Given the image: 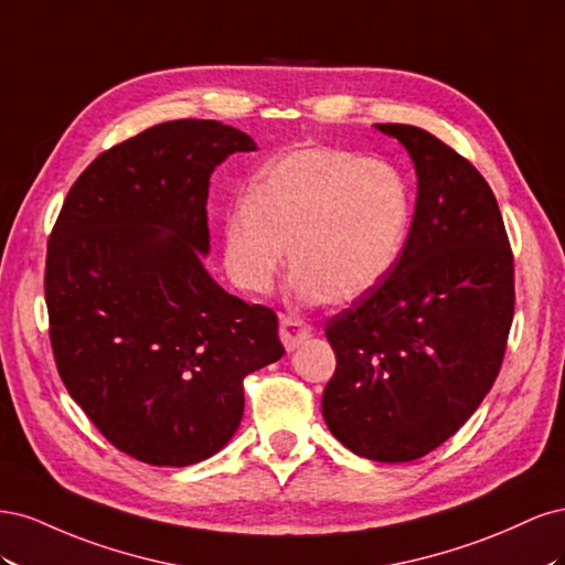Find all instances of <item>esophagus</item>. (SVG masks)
Here are the masks:
<instances>
[{"label":"esophagus","mask_w":565,"mask_h":565,"mask_svg":"<svg viewBox=\"0 0 565 565\" xmlns=\"http://www.w3.org/2000/svg\"><path fill=\"white\" fill-rule=\"evenodd\" d=\"M313 328L299 316H282L280 318V341L287 351H295L301 341L311 337Z\"/></svg>","instance_id":"34e87169"}]
</instances>
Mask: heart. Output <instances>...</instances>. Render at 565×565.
Listing matches in <instances>:
<instances>
[{"label":"heart","mask_w":565,"mask_h":565,"mask_svg":"<svg viewBox=\"0 0 565 565\" xmlns=\"http://www.w3.org/2000/svg\"><path fill=\"white\" fill-rule=\"evenodd\" d=\"M226 228V264L249 292H268L289 249L303 297L341 306L396 264L409 188L396 167L341 148H301L273 164Z\"/></svg>","instance_id":"1"}]
</instances>
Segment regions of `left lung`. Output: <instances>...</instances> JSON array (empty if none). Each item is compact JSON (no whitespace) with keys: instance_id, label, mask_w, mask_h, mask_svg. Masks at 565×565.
<instances>
[{"instance_id":"8db88e82","label":"left lung","mask_w":565,"mask_h":565,"mask_svg":"<svg viewBox=\"0 0 565 565\" xmlns=\"http://www.w3.org/2000/svg\"><path fill=\"white\" fill-rule=\"evenodd\" d=\"M417 169V210L386 278L324 322L337 370L322 391L332 436L374 461L446 443L498 380L514 320V252L492 188L413 125H377Z\"/></svg>"}]
</instances>
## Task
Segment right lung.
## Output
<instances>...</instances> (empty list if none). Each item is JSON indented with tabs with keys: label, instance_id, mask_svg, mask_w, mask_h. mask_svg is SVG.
<instances>
[{
	"label": "right lung",
	"instance_id": "right-lung-1",
	"mask_svg": "<svg viewBox=\"0 0 565 565\" xmlns=\"http://www.w3.org/2000/svg\"><path fill=\"white\" fill-rule=\"evenodd\" d=\"M247 134L174 119L84 169L49 235L44 299L56 370L96 429L129 457L188 467L221 450L245 377L282 358L278 316L218 287L210 177Z\"/></svg>",
	"mask_w": 565,
	"mask_h": 565
}]
</instances>
